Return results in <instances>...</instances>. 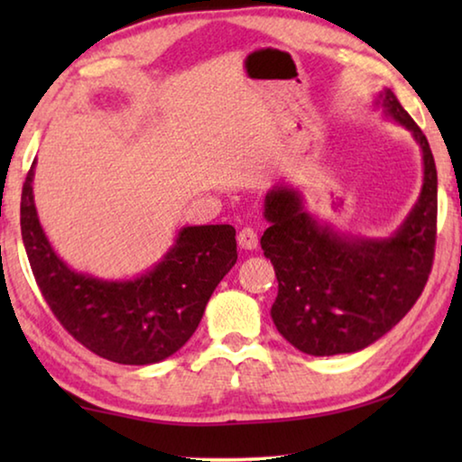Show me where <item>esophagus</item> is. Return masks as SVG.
<instances>
[{
    "label": "esophagus",
    "mask_w": 462,
    "mask_h": 462,
    "mask_svg": "<svg viewBox=\"0 0 462 462\" xmlns=\"http://www.w3.org/2000/svg\"><path fill=\"white\" fill-rule=\"evenodd\" d=\"M238 245L245 250H254L256 246H259V234H256L254 228L246 226V228H242L238 232Z\"/></svg>",
    "instance_id": "1"
}]
</instances>
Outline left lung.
Here are the masks:
<instances>
[{"mask_svg": "<svg viewBox=\"0 0 462 462\" xmlns=\"http://www.w3.org/2000/svg\"><path fill=\"white\" fill-rule=\"evenodd\" d=\"M377 104L411 132L424 159L418 203L389 238L340 236L303 212L300 193L275 187L264 198L271 224L261 238L279 281L271 318L279 334L311 356L356 353L408 314L434 263L438 177L430 144L395 93Z\"/></svg>", "mask_w": 462, "mask_h": 462, "instance_id": "1", "label": "left lung"}]
</instances>
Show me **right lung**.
<instances>
[{"mask_svg":"<svg viewBox=\"0 0 462 462\" xmlns=\"http://www.w3.org/2000/svg\"><path fill=\"white\" fill-rule=\"evenodd\" d=\"M34 165L22 187L20 226L26 254L44 301L60 326L101 358L152 365L191 338L214 289L236 253L230 224L187 226L154 269L130 281H101L69 269L38 222Z\"/></svg>","mask_w":462,"mask_h":462,"instance_id":"add662e5","label":"right lung"}]
</instances>
